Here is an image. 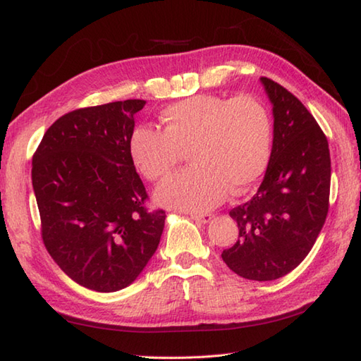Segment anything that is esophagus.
Segmentation results:
<instances>
[{
    "label": "esophagus",
    "mask_w": 361,
    "mask_h": 361,
    "mask_svg": "<svg viewBox=\"0 0 361 361\" xmlns=\"http://www.w3.org/2000/svg\"><path fill=\"white\" fill-rule=\"evenodd\" d=\"M190 219H194L195 221H200V224H209L212 220V214H197V212H189Z\"/></svg>",
    "instance_id": "esophagus-1"
}]
</instances>
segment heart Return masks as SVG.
<instances>
[{"mask_svg":"<svg viewBox=\"0 0 361 361\" xmlns=\"http://www.w3.org/2000/svg\"><path fill=\"white\" fill-rule=\"evenodd\" d=\"M163 130L137 126L128 152L145 180L159 183L188 152L192 166L157 190L166 208L202 212L240 195L262 176L271 153V121L251 96L225 99L198 94L166 106Z\"/></svg>","mask_w":361,"mask_h":361,"instance_id":"heart-1","label":"heart"}]
</instances>
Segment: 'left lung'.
<instances>
[{"mask_svg":"<svg viewBox=\"0 0 361 361\" xmlns=\"http://www.w3.org/2000/svg\"><path fill=\"white\" fill-rule=\"evenodd\" d=\"M260 82L273 105L271 155L255 197L229 211L239 239L221 259L245 279L274 281L302 262L324 225L331 153L302 102L271 79Z\"/></svg>","mask_w":361,"mask_h":361,"instance_id":"left-lung-1","label":"left lung"}]
</instances>
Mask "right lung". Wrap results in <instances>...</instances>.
Wrapping results in <instances>:
<instances>
[{"instance_id":"1","label":"right lung","mask_w":361,"mask_h":361,"mask_svg":"<svg viewBox=\"0 0 361 361\" xmlns=\"http://www.w3.org/2000/svg\"><path fill=\"white\" fill-rule=\"evenodd\" d=\"M145 101L110 102L63 114L32 158L42 239L56 264L90 290L130 286L163 234L166 212L147 192L128 152Z\"/></svg>"}]
</instances>
